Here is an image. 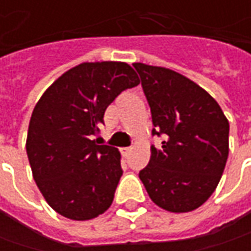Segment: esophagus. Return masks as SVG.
<instances>
[{"instance_id": "esophagus-1", "label": "esophagus", "mask_w": 251, "mask_h": 251, "mask_svg": "<svg viewBox=\"0 0 251 251\" xmlns=\"http://www.w3.org/2000/svg\"><path fill=\"white\" fill-rule=\"evenodd\" d=\"M120 151L123 155H128V153L131 152V147H124V148H121Z\"/></svg>"}]
</instances>
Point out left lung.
<instances>
[{
    "label": "left lung",
    "instance_id": "left-lung-1",
    "mask_svg": "<svg viewBox=\"0 0 251 251\" xmlns=\"http://www.w3.org/2000/svg\"><path fill=\"white\" fill-rule=\"evenodd\" d=\"M151 107L159 150L140 172L151 200L170 212L201 207L215 191L229 155V121L217 100L184 75L134 63Z\"/></svg>",
    "mask_w": 251,
    "mask_h": 251
}]
</instances>
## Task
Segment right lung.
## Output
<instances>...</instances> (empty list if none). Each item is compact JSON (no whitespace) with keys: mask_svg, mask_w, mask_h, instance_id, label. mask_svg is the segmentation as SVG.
Segmentation results:
<instances>
[{"mask_svg":"<svg viewBox=\"0 0 251 251\" xmlns=\"http://www.w3.org/2000/svg\"><path fill=\"white\" fill-rule=\"evenodd\" d=\"M140 83L128 64L83 63L68 70L34 106L26 140L33 178L55 212L74 221L110 207L123 175L120 152L98 145L107 106Z\"/></svg>","mask_w":251,"mask_h":251,"instance_id":"obj_1","label":"right lung"}]
</instances>
